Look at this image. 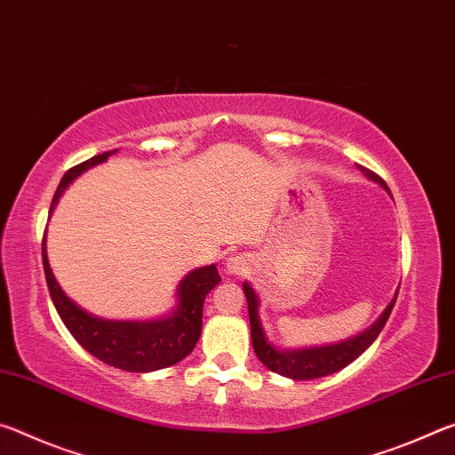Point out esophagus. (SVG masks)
<instances>
[{
    "mask_svg": "<svg viewBox=\"0 0 455 455\" xmlns=\"http://www.w3.org/2000/svg\"><path fill=\"white\" fill-rule=\"evenodd\" d=\"M248 266H250L248 258L235 254V256H229L228 258L226 270H228V274H232V276H242V274L248 270Z\"/></svg>",
    "mask_w": 455,
    "mask_h": 455,
    "instance_id": "34e87169",
    "label": "esophagus"
}]
</instances>
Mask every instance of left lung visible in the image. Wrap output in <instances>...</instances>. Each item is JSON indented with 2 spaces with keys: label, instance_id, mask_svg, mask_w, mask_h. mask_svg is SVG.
<instances>
[{
  "label": "left lung",
  "instance_id": "1",
  "mask_svg": "<svg viewBox=\"0 0 455 455\" xmlns=\"http://www.w3.org/2000/svg\"><path fill=\"white\" fill-rule=\"evenodd\" d=\"M361 169V173L381 185V188L389 193L385 181L373 171ZM243 294L245 300H248V315H250V331H251V347H254V353L258 359L262 361L267 369L274 371L282 377L294 379V381H310V379H320L326 375L337 373V371L345 369L347 364H351L355 359L367 351V348L373 345L379 332L383 331V326L389 318L393 307H395L397 292L393 296V300L387 304V308L381 312L373 324L363 332L355 334V337L334 342V345H323V347H307V348H278L272 345V340H267V334L262 326V318H259V296L254 288L250 286V282H243Z\"/></svg>",
  "mask_w": 455,
  "mask_h": 455
}]
</instances>
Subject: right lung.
I'll return each instance as SVG.
<instances>
[{
  "mask_svg": "<svg viewBox=\"0 0 455 455\" xmlns=\"http://www.w3.org/2000/svg\"><path fill=\"white\" fill-rule=\"evenodd\" d=\"M115 153H118V148L96 155L66 171L52 199L50 215L74 179L100 165ZM42 264L52 302L72 337L99 361L129 373H151L183 361L199 340L205 296L221 282L215 264L196 267L179 282L175 292L177 302L169 315L151 320H110L94 316L92 312L78 307L58 284L48 262L46 234L42 242Z\"/></svg>",
  "mask_w": 455,
  "mask_h": 455,
  "instance_id": "add662e5",
  "label": "right lung"
}]
</instances>
